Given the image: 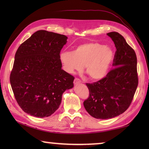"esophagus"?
<instances>
[{
  "instance_id": "1",
  "label": "esophagus",
  "mask_w": 149,
  "mask_h": 149,
  "mask_svg": "<svg viewBox=\"0 0 149 149\" xmlns=\"http://www.w3.org/2000/svg\"><path fill=\"white\" fill-rule=\"evenodd\" d=\"M81 82V80H80L79 79H78V78H75L74 81V85H77V84H80Z\"/></svg>"
}]
</instances>
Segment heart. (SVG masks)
Returning <instances> with one entry per match:
<instances>
[{"instance_id":"heart-1","label":"heart","mask_w":149,"mask_h":149,"mask_svg":"<svg viewBox=\"0 0 149 149\" xmlns=\"http://www.w3.org/2000/svg\"><path fill=\"white\" fill-rule=\"evenodd\" d=\"M114 59L110 48L97 42H89L75 47L74 51L64 50L60 54L63 69L68 74L84 70L89 78L100 80L107 76Z\"/></svg>"}]
</instances>
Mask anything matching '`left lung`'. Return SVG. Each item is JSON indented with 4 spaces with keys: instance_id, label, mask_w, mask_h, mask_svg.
I'll return each instance as SVG.
<instances>
[{
    "instance_id": "1",
    "label": "left lung",
    "mask_w": 149,
    "mask_h": 149,
    "mask_svg": "<svg viewBox=\"0 0 149 149\" xmlns=\"http://www.w3.org/2000/svg\"><path fill=\"white\" fill-rule=\"evenodd\" d=\"M114 42L116 51L114 68L103 79L86 84L89 97L84 102L93 118L107 120L122 114L129 108L138 85L137 56L125 39L118 32L107 33Z\"/></svg>"
}]
</instances>
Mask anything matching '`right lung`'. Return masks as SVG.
<instances>
[{
    "mask_svg": "<svg viewBox=\"0 0 149 149\" xmlns=\"http://www.w3.org/2000/svg\"><path fill=\"white\" fill-rule=\"evenodd\" d=\"M64 35L39 30L17 49L10 81L15 99L25 112L50 116L59 108L74 77L62 69L60 52L66 44Z\"/></svg>",
    "mask_w": 149,
    "mask_h": 149,
    "instance_id": "add662e5",
    "label": "right lung"
}]
</instances>
